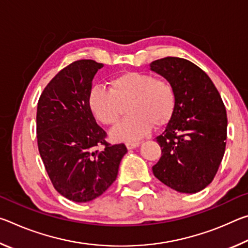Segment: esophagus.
<instances>
[{
  "instance_id": "esophagus-1",
  "label": "esophagus",
  "mask_w": 248,
  "mask_h": 248,
  "mask_svg": "<svg viewBox=\"0 0 248 248\" xmlns=\"http://www.w3.org/2000/svg\"><path fill=\"white\" fill-rule=\"evenodd\" d=\"M139 144L140 142H127V143H125V146H127L129 150H131V149L137 148V146H139Z\"/></svg>"
}]
</instances>
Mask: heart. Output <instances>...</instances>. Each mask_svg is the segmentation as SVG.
<instances>
[{
	"mask_svg": "<svg viewBox=\"0 0 248 248\" xmlns=\"http://www.w3.org/2000/svg\"><path fill=\"white\" fill-rule=\"evenodd\" d=\"M110 89L95 86L89 105L96 119L106 125L119 123L124 106L128 104L129 117L112 130L116 140L133 142L143 138L151 129L162 128L173 118L176 109L174 86L165 78L152 74L125 71L109 81Z\"/></svg>",
	"mask_w": 248,
	"mask_h": 248,
	"instance_id": "b5f03b06",
	"label": "heart"
}]
</instances>
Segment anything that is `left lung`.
<instances>
[{"instance_id":"8db88e82","label":"left lung","mask_w":248,"mask_h":248,"mask_svg":"<svg viewBox=\"0 0 248 248\" xmlns=\"http://www.w3.org/2000/svg\"><path fill=\"white\" fill-rule=\"evenodd\" d=\"M150 69L170 81L176 93L175 114L156 138L162 156L153 174L171 189L195 194L212 182L223 158L224 104L207 73L186 59H158Z\"/></svg>"}]
</instances>
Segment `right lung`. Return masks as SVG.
<instances>
[{
	"label": "right lung",
	"instance_id": "right-lung-1",
	"mask_svg": "<svg viewBox=\"0 0 248 248\" xmlns=\"http://www.w3.org/2000/svg\"><path fill=\"white\" fill-rule=\"evenodd\" d=\"M103 66L94 60L72 62L48 83L37 106V142L45 169L54 189L75 202L103 195L128 151L124 143H108L90 108L92 82Z\"/></svg>",
	"mask_w": 248,
	"mask_h": 248
}]
</instances>
